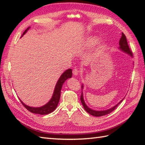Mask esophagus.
<instances>
[{"label":"esophagus","mask_w":145,"mask_h":145,"mask_svg":"<svg viewBox=\"0 0 145 145\" xmlns=\"http://www.w3.org/2000/svg\"><path fill=\"white\" fill-rule=\"evenodd\" d=\"M79 72H80V71H79L78 69H73V74L75 76L78 75V73H79Z\"/></svg>","instance_id":"esophagus-1"}]
</instances>
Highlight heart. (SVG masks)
Masks as SVG:
<instances>
[{"label":"heart","instance_id":"1","mask_svg":"<svg viewBox=\"0 0 145 145\" xmlns=\"http://www.w3.org/2000/svg\"><path fill=\"white\" fill-rule=\"evenodd\" d=\"M95 42V39H93V38H91L90 39H88V43L90 45H92L93 44H94Z\"/></svg>","mask_w":145,"mask_h":145}]
</instances>
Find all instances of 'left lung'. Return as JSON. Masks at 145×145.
<instances>
[{"label": "left lung", "instance_id": "1", "mask_svg": "<svg viewBox=\"0 0 145 145\" xmlns=\"http://www.w3.org/2000/svg\"><path fill=\"white\" fill-rule=\"evenodd\" d=\"M119 44H120V48L121 49V50H123V52H126V53H127L128 54H130L131 56H133V52H131V50H130V47H129V45L128 44V42H127V38H126V36L122 32L121 33V37L120 40V42H119ZM83 85L82 86V88H83ZM80 100H81V102L83 105V106H84V109L85 110V111H87V112H88L89 114H90L92 116H104L105 115H107V114H109L111 112H112L113 110H115L116 108L118 106V105L121 102L122 100L120 101V102L115 105V106H113L112 108H110L109 110H104V111H95V110H93L90 109V108H88L87 105L85 104V101L84 100V98H83V93L82 92V95H81V97H80Z\"/></svg>", "mask_w": 145, "mask_h": 145}]
</instances>
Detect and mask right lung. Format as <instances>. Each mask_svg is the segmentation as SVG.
<instances>
[{
  "label": "right lung",
  "instance_id": "add662e5",
  "mask_svg": "<svg viewBox=\"0 0 145 145\" xmlns=\"http://www.w3.org/2000/svg\"><path fill=\"white\" fill-rule=\"evenodd\" d=\"M29 29V27L24 31L22 35L25 34L26 32L27 31V30ZM72 69L67 70L63 74L61 75L59 80H58L56 86H55L52 98H51V100L48 101V103L45 105L44 106H43L42 107H39V108H34V107H31V106H29L26 105L24 104L22 101L20 100V102L27 110H28L29 112H32L33 113L40 114V115H47V114H48L52 112H54V111L56 109V108L58 104V102H59L60 98L61 89V87H62L63 83L67 79L72 77Z\"/></svg>",
  "mask_w": 145,
  "mask_h": 145
}]
</instances>
